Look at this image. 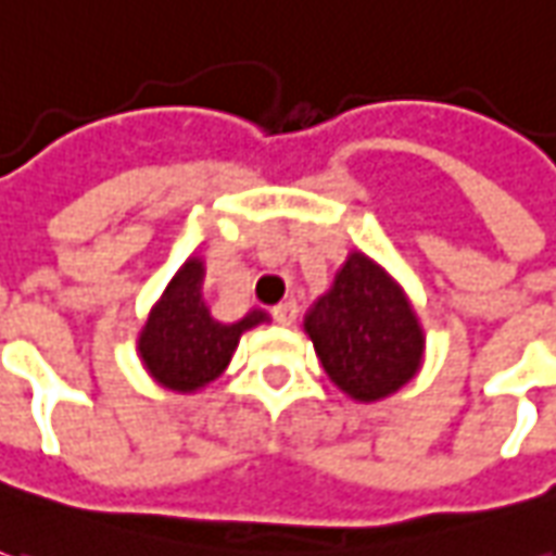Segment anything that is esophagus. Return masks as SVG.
Returning a JSON list of instances; mask_svg holds the SVG:
<instances>
[{"label": "esophagus", "mask_w": 556, "mask_h": 556, "mask_svg": "<svg viewBox=\"0 0 556 556\" xmlns=\"http://www.w3.org/2000/svg\"><path fill=\"white\" fill-rule=\"evenodd\" d=\"M270 313H274V318H277L279 325H291V321L298 318V301H282L279 306H274Z\"/></svg>", "instance_id": "34e87169"}]
</instances>
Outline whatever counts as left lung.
I'll return each mask as SVG.
<instances>
[{"mask_svg": "<svg viewBox=\"0 0 556 556\" xmlns=\"http://www.w3.org/2000/svg\"><path fill=\"white\" fill-rule=\"evenodd\" d=\"M303 330L327 378L357 402L393 396L419 372L422 327L405 291L369 255L351 253Z\"/></svg>", "mask_w": 556, "mask_h": 556, "instance_id": "8db88e82", "label": "left lung"}]
</instances>
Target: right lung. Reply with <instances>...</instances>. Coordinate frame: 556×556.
Listing matches in <instances>:
<instances>
[{"mask_svg":"<svg viewBox=\"0 0 556 556\" xmlns=\"http://www.w3.org/2000/svg\"><path fill=\"white\" fill-rule=\"evenodd\" d=\"M205 262L187 258L172 277L163 298L154 303L139 333V357L157 384L175 393H195L229 366L243 330L267 321V313L253 309L241 321H217L202 294Z\"/></svg>","mask_w":556,"mask_h":556,"instance_id":"1","label":"right lung"}]
</instances>
